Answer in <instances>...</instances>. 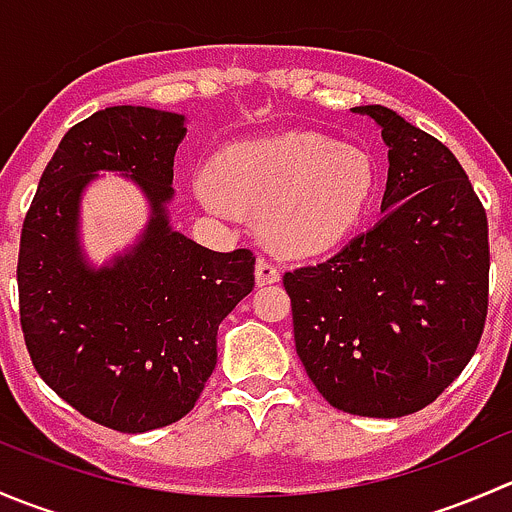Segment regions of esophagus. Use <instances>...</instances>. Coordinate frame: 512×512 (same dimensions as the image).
<instances>
[{
    "label": "esophagus",
    "mask_w": 512,
    "mask_h": 512,
    "mask_svg": "<svg viewBox=\"0 0 512 512\" xmlns=\"http://www.w3.org/2000/svg\"><path fill=\"white\" fill-rule=\"evenodd\" d=\"M255 282H257V287L275 285V282H280V270H277L272 262L257 260L255 262Z\"/></svg>",
    "instance_id": "1"
}]
</instances>
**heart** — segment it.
Here are the masks:
<instances>
[{
	"instance_id": "1",
	"label": "heart",
	"mask_w": 512,
	"mask_h": 512,
	"mask_svg": "<svg viewBox=\"0 0 512 512\" xmlns=\"http://www.w3.org/2000/svg\"><path fill=\"white\" fill-rule=\"evenodd\" d=\"M376 165L366 151L312 131L232 143L213 175L190 180L195 200L218 218L260 215L270 247L285 257H319L352 237L376 195Z\"/></svg>"
}]
</instances>
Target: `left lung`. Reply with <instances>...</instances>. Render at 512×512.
<instances>
[{"label": "left lung", "mask_w": 512, "mask_h": 512, "mask_svg": "<svg viewBox=\"0 0 512 512\" xmlns=\"http://www.w3.org/2000/svg\"><path fill=\"white\" fill-rule=\"evenodd\" d=\"M389 148L381 220L332 260L287 272L294 344L339 411H421L476 354L488 220L456 156L386 106H356Z\"/></svg>", "instance_id": "8db88e82"}]
</instances>
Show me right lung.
Masks as SVG:
<instances>
[{"label": "right lung", "instance_id": "1", "mask_svg": "<svg viewBox=\"0 0 512 512\" xmlns=\"http://www.w3.org/2000/svg\"><path fill=\"white\" fill-rule=\"evenodd\" d=\"M183 113L111 106L46 165L19 245V317L36 371L91 421L143 433L183 418L218 361V327L255 287L250 250L215 252L170 225ZM101 172L131 179L149 220L95 265L80 205Z\"/></svg>", "mask_w": 512, "mask_h": 512}]
</instances>
